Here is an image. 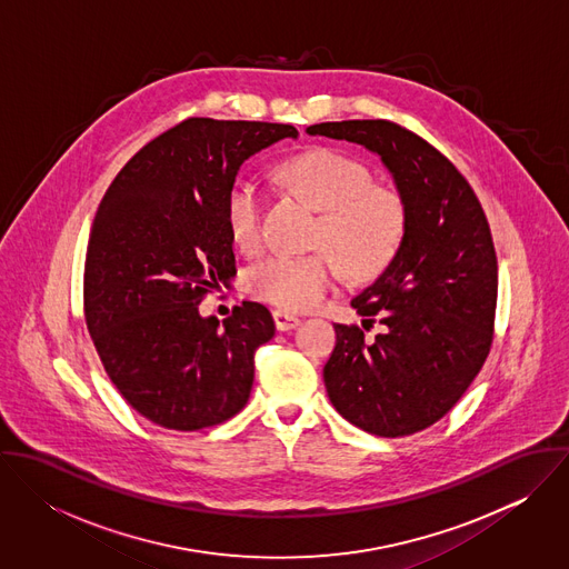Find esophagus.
Returning a JSON list of instances; mask_svg holds the SVG:
<instances>
[{"label":"esophagus","instance_id":"1","mask_svg":"<svg viewBox=\"0 0 569 569\" xmlns=\"http://www.w3.org/2000/svg\"><path fill=\"white\" fill-rule=\"evenodd\" d=\"M273 322H276L278 330H291V328L300 325V318H296L287 311H273Z\"/></svg>","mask_w":569,"mask_h":569}]
</instances>
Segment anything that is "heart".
I'll return each instance as SVG.
<instances>
[{"instance_id":"1","label":"heart","mask_w":569,"mask_h":569,"mask_svg":"<svg viewBox=\"0 0 569 569\" xmlns=\"http://www.w3.org/2000/svg\"><path fill=\"white\" fill-rule=\"evenodd\" d=\"M278 179L320 210L316 244L309 256L276 253L253 267L247 287L253 298L287 311H309L325 302L340 260L350 278L381 273L399 253L407 228L401 194L372 183L363 163L330 149L305 151L278 166ZM262 188L239 174L226 194V221L232 241L247 253L262 247Z\"/></svg>"}]
</instances>
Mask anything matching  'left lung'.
I'll list each match as a JSON object with an SVG mask.
<instances>
[{
    "mask_svg": "<svg viewBox=\"0 0 569 569\" xmlns=\"http://www.w3.org/2000/svg\"><path fill=\"white\" fill-rule=\"evenodd\" d=\"M307 133L379 156L407 210L399 253L350 302L386 330L368 341L359 326L335 325L328 399L368 433H416L460 401L492 343L497 258L485 210L453 163L395 122H322Z\"/></svg>",
    "mask_w": 569,
    "mask_h": 569,
    "instance_id": "1",
    "label": "left lung"
}]
</instances>
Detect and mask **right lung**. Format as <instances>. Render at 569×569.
<instances>
[{"label":"right lung","instance_id":"add662e5","mask_svg":"<svg viewBox=\"0 0 569 569\" xmlns=\"http://www.w3.org/2000/svg\"><path fill=\"white\" fill-rule=\"evenodd\" d=\"M276 122L190 118L140 149L96 212L84 260V320L124 401L151 422L197 431L243 409L253 352L276 332L258 302L201 318L237 276L226 194L241 163L278 140Z\"/></svg>","mask_w":569,"mask_h":569}]
</instances>
